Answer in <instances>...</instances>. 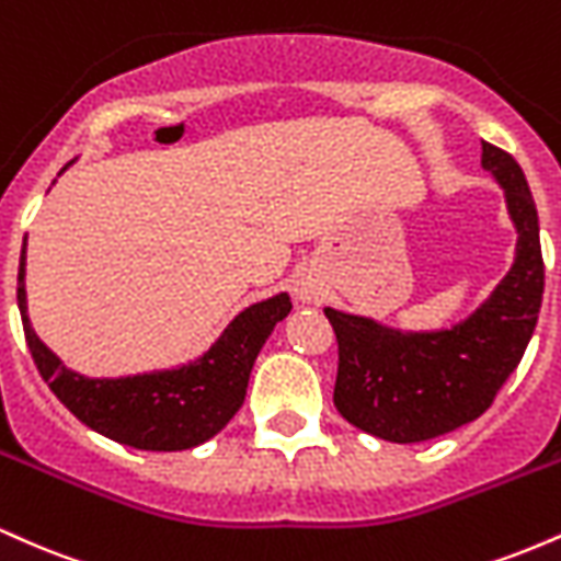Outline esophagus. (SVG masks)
<instances>
[{
    "label": "esophagus",
    "instance_id": "34e87169",
    "mask_svg": "<svg viewBox=\"0 0 561 561\" xmlns=\"http://www.w3.org/2000/svg\"><path fill=\"white\" fill-rule=\"evenodd\" d=\"M295 298L300 302H317L321 298V289L313 285V282H298V287H295Z\"/></svg>",
    "mask_w": 561,
    "mask_h": 561
}]
</instances>
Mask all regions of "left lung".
<instances>
[{
	"instance_id": "8db88e82",
	"label": "left lung",
	"mask_w": 561,
	"mask_h": 561,
	"mask_svg": "<svg viewBox=\"0 0 561 561\" xmlns=\"http://www.w3.org/2000/svg\"><path fill=\"white\" fill-rule=\"evenodd\" d=\"M480 163L504 190L517 248L512 268L469 317L440 330H398L324 308L340 353L334 405L347 422L382 440H433L478 420L536 332L543 300L536 199L508 152L482 141Z\"/></svg>"
}]
</instances>
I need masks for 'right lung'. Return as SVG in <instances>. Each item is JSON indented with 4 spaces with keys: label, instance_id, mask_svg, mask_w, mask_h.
I'll use <instances>...</instances> for the list:
<instances>
[{
    "label": "right lung",
    "instance_id": "1",
    "mask_svg": "<svg viewBox=\"0 0 561 561\" xmlns=\"http://www.w3.org/2000/svg\"><path fill=\"white\" fill-rule=\"evenodd\" d=\"M76 160L79 158L70 160L57 176H62ZM25 240L18 268V308L38 375L76 420L94 433L139 450L195 448L221 433L240 411L263 343L293 311L289 295L276 293L242 308L208 351L192 362L124 377H87L68 369L31 327L25 295Z\"/></svg>",
    "mask_w": 561,
    "mask_h": 561
}]
</instances>
